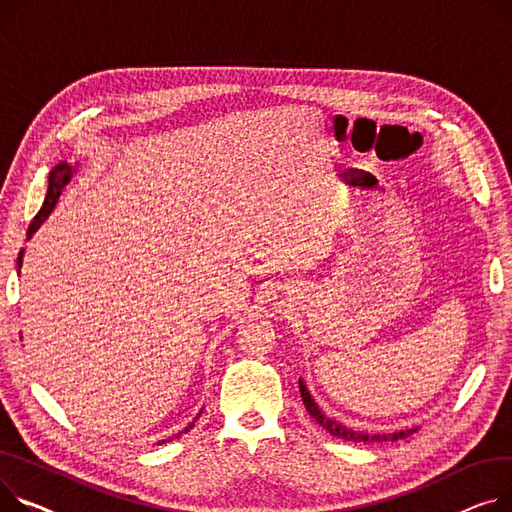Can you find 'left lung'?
I'll use <instances>...</instances> for the list:
<instances>
[{"label": "left lung", "instance_id": "8db88e82", "mask_svg": "<svg viewBox=\"0 0 512 512\" xmlns=\"http://www.w3.org/2000/svg\"><path fill=\"white\" fill-rule=\"evenodd\" d=\"M300 395H302V401H304V407L306 412L311 414V418L317 420L319 426H323L331 436H337V438H344V440H352V442H387V440H401L405 436H410L414 430H405V432H395V434H364V432H356V430H350L346 426H342L335 420H329L321 410L319 405L313 401V397L309 395V391H306V387L300 383Z\"/></svg>", "mask_w": 512, "mask_h": 512}]
</instances>
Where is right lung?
<instances>
[{
  "label": "right lung",
  "instance_id": "add662e5",
  "mask_svg": "<svg viewBox=\"0 0 512 512\" xmlns=\"http://www.w3.org/2000/svg\"><path fill=\"white\" fill-rule=\"evenodd\" d=\"M70 177H72V166L67 164V162H63V164H59V166H55L53 170H51V175H49V189H47V197H45V203H43V208L39 210V214L34 216V220H32V224H30V228H28V236H32V232L37 230L39 226H41V222L51 214V210L55 208V203H57V197H59V193H61V189H63V185L70 181ZM20 261H22V255L18 257V265H20ZM193 426V424H191ZM191 426H187L185 428V432H189V428ZM179 436V434H177ZM164 442V440H162Z\"/></svg>",
  "mask_w": 512,
  "mask_h": 512
}]
</instances>
